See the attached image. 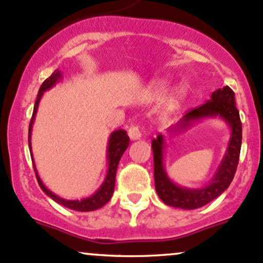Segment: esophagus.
I'll return each instance as SVG.
<instances>
[{
	"label": "esophagus",
	"instance_id": "obj_1",
	"mask_svg": "<svg viewBox=\"0 0 263 263\" xmlns=\"http://www.w3.org/2000/svg\"><path fill=\"white\" fill-rule=\"evenodd\" d=\"M128 135H129V138H130V140H139L141 138V133H140L139 126H137V125L130 126L128 130Z\"/></svg>",
	"mask_w": 263,
	"mask_h": 263
}]
</instances>
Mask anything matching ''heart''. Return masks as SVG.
Returning <instances> with one entry per match:
<instances>
[{
    "instance_id": "b5f03b06",
    "label": "heart",
    "mask_w": 263,
    "mask_h": 263,
    "mask_svg": "<svg viewBox=\"0 0 263 263\" xmlns=\"http://www.w3.org/2000/svg\"><path fill=\"white\" fill-rule=\"evenodd\" d=\"M166 87L167 83L165 81H154L152 85H150V90H152V93L154 94V96H159V94L163 93L164 90L166 89ZM186 92L187 89L185 85H178V87L165 98L163 105L164 113H171V111L175 110V109L180 105V103L184 100L185 96H186Z\"/></svg>"
}]
</instances>
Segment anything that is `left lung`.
Returning a JSON list of instances; mask_svg holds the SVG:
<instances>
[{
  "label": "left lung",
  "instance_id": "8db88e82",
  "mask_svg": "<svg viewBox=\"0 0 263 263\" xmlns=\"http://www.w3.org/2000/svg\"><path fill=\"white\" fill-rule=\"evenodd\" d=\"M220 118L230 128V139L227 143L225 155L220 161L210 181L201 187H186L175 184L167 175L164 164L166 139L159 134L152 141L154 153V180L155 190L164 203L171 208L194 210L219 197L231 184L238 158H240L241 143H242V124L240 113L236 108L235 93L231 88L223 87L212 92L210 99L202 105L185 114L175 125L167 129L169 134H179L190 129L194 124L203 119Z\"/></svg>",
  "mask_w": 263,
  "mask_h": 263
}]
</instances>
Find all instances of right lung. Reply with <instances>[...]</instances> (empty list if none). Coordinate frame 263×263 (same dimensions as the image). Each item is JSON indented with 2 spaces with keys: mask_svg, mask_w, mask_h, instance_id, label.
<instances>
[{
  "mask_svg": "<svg viewBox=\"0 0 263 263\" xmlns=\"http://www.w3.org/2000/svg\"><path fill=\"white\" fill-rule=\"evenodd\" d=\"M62 78H63V74H62L61 70L55 69L54 72L52 73V76L49 77V78H47L46 81L43 82V84L41 85L40 90H38V94H37V100L36 103H34L33 114H32V119H31V123H29V129H28V146H29V152H31V158H32V163H33L34 173H36L37 181L38 184H40L41 189L43 190V193H46L52 200H54V201L60 203V205L64 206V208L70 209V210L82 211V212L98 210V209L103 208V206L110 200V197L113 196L114 186H116V175H117L118 164H119V160L123 156L124 152L128 149L129 141L130 140H129V137L126 135V132L123 130V129H118V130L111 132V134L109 135L108 146H107V164H108L107 174H105V178L103 180L102 185L97 189L96 193L92 194V195L84 197V199H81V200H67V199H63V197L55 195L54 193H52V191L43 184V181L41 180L40 175H38L36 164H34L33 154H32L31 137H32V126H33L34 119H36L38 105H40V102L41 99H42L43 93L47 92V90L52 89L53 87H55L57 83H60L62 81Z\"/></svg>",
  "mask_w": 263,
  "mask_h": 263,
  "instance_id": "right-lung-1",
  "label": "right lung"
}]
</instances>
